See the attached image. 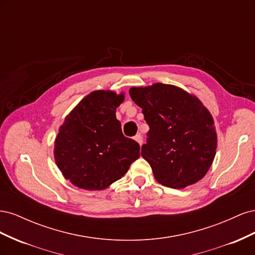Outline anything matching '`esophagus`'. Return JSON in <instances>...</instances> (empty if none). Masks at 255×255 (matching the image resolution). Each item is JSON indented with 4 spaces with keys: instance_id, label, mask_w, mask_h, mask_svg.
Instances as JSON below:
<instances>
[{
    "instance_id": "obj_1",
    "label": "esophagus",
    "mask_w": 255,
    "mask_h": 255,
    "mask_svg": "<svg viewBox=\"0 0 255 255\" xmlns=\"http://www.w3.org/2000/svg\"><path fill=\"white\" fill-rule=\"evenodd\" d=\"M134 139H135L138 143H139L140 145L142 144V136H141L140 134H137V135L134 137Z\"/></svg>"
}]
</instances>
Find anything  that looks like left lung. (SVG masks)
<instances>
[{
    "label": "left lung",
    "mask_w": 255,
    "mask_h": 255,
    "mask_svg": "<svg viewBox=\"0 0 255 255\" xmlns=\"http://www.w3.org/2000/svg\"><path fill=\"white\" fill-rule=\"evenodd\" d=\"M128 92L150 127L141 156L155 180L182 189L203 179L215 158L217 134L202 102L180 87L161 83Z\"/></svg>",
    "instance_id": "obj_1"
}]
</instances>
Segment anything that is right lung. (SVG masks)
<instances>
[{"instance_id": "1", "label": "right lung", "mask_w": 255, "mask_h": 255, "mask_svg": "<svg viewBox=\"0 0 255 255\" xmlns=\"http://www.w3.org/2000/svg\"><path fill=\"white\" fill-rule=\"evenodd\" d=\"M125 95L96 90L69 113L54 142V157L66 180L86 190H102L125 175L140 146L122 134L116 110Z\"/></svg>"}]
</instances>
